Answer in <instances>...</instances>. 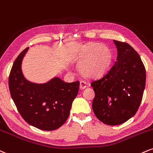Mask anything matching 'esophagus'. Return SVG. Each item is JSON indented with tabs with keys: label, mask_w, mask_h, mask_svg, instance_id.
Instances as JSON below:
<instances>
[{
	"label": "esophagus",
	"mask_w": 153,
	"mask_h": 153,
	"mask_svg": "<svg viewBox=\"0 0 153 153\" xmlns=\"http://www.w3.org/2000/svg\"><path fill=\"white\" fill-rule=\"evenodd\" d=\"M87 87V83H86L85 82H84V81H81L80 82V88L82 89H84V88H86Z\"/></svg>",
	"instance_id": "1"
}]
</instances>
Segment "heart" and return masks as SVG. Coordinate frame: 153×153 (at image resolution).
Returning <instances> with one entry per match:
<instances>
[{"instance_id": "1", "label": "heart", "mask_w": 153, "mask_h": 153, "mask_svg": "<svg viewBox=\"0 0 153 153\" xmlns=\"http://www.w3.org/2000/svg\"><path fill=\"white\" fill-rule=\"evenodd\" d=\"M111 61V53L104 45L89 44L80 57L79 70L82 76L96 78L105 73Z\"/></svg>"}]
</instances>
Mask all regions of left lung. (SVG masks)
<instances>
[{
    "label": "left lung",
    "instance_id": "8db88e82",
    "mask_svg": "<svg viewBox=\"0 0 153 153\" xmlns=\"http://www.w3.org/2000/svg\"><path fill=\"white\" fill-rule=\"evenodd\" d=\"M117 58L109 71L91 82L95 96L92 109L99 120L118 125L130 120L140 105L146 71L140 56L130 44L114 40Z\"/></svg>",
    "mask_w": 153,
    "mask_h": 153
}]
</instances>
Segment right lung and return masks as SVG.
I'll return each instance as SVG.
<instances>
[{
	"instance_id": "obj_1",
	"label": "right lung",
	"mask_w": 153,
	"mask_h": 153,
	"mask_svg": "<svg viewBox=\"0 0 153 153\" xmlns=\"http://www.w3.org/2000/svg\"><path fill=\"white\" fill-rule=\"evenodd\" d=\"M28 49L23 50L13 64L8 78L10 96L27 123L42 130H56L69 117L79 82L66 83L59 77L41 84L27 81L21 71V63Z\"/></svg>"
}]
</instances>
